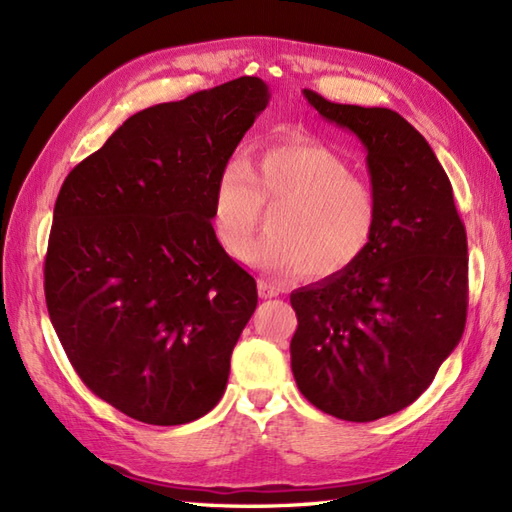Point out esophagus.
<instances>
[{"label":"esophagus","mask_w":512,"mask_h":512,"mask_svg":"<svg viewBox=\"0 0 512 512\" xmlns=\"http://www.w3.org/2000/svg\"><path fill=\"white\" fill-rule=\"evenodd\" d=\"M257 290H259V297L262 299H273L279 295V288L275 284H270L266 279H259L257 281Z\"/></svg>","instance_id":"obj_1"}]
</instances>
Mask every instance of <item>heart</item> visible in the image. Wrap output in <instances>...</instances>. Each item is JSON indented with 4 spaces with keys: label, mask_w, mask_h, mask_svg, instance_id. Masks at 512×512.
<instances>
[{
    "label": "heart",
    "mask_w": 512,
    "mask_h": 512,
    "mask_svg": "<svg viewBox=\"0 0 512 512\" xmlns=\"http://www.w3.org/2000/svg\"><path fill=\"white\" fill-rule=\"evenodd\" d=\"M279 203L271 233L247 245L261 206ZM380 204L372 184L354 176L350 162L312 140L262 147L253 165L233 158L213 187V233L228 255L275 277L306 273L334 279L354 268L372 248Z\"/></svg>",
    "instance_id": "1"
}]
</instances>
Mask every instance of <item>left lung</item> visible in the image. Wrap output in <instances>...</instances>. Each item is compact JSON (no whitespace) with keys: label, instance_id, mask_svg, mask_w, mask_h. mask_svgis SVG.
<instances>
[{"label":"left lung","instance_id":"1","mask_svg":"<svg viewBox=\"0 0 512 512\" xmlns=\"http://www.w3.org/2000/svg\"><path fill=\"white\" fill-rule=\"evenodd\" d=\"M303 96L363 143L380 226L354 268L290 295L299 321L290 365L314 407L372 422L409 407L462 339L466 231L447 173L405 118Z\"/></svg>","mask_w":512,"mask_h":512}]
</instances>
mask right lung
I'll use <instances>...</instances> for the list:
<instances>
[{
	"label": "right lung",
	"mask_w": 512,
	"mask_h": 512,
	"mask_svg": "<svg viewBox=\"0 0 512 512\" xmlns=\"http://www.w3.org/2000/svg\"><path fill=\"white\" fill-rule=\"evenodd\" d=\"M239 76L129 116L65 178L48 242L46 303L92 394L171 427L220 402L257 284L213 233V187L266 110Z\"/></svg>",
	"instance_id": "1"
}]
</instances>
